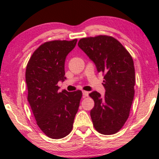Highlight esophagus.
<instances>
[{"label":"esophagus","mask_w":159,"mask_h":159,"mask_svg":"<svg viewBox=\"0 0 159 159\" xmlns=\"http://www.w3.org/2000/svg\"><path fill=\"white\" fill-rule=\"evenodd\" d=\"M82 94H83L84 98L87 97L89 96V92H87V91H82Z\"/></svg>","instance_id":"obj_1"}]
</instances>
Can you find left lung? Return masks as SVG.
Here are the masks:
<instances>
[{
  "mask_svg": "<svg viewBox=\"0 0 159 159\" xmlns=\"http://www.w3.org/2000/svg\"><path fill=\"white\" fill-rule=\"evenodd\" d=\"M78 47L105 73V93L93 91L95 105L90 116L96 130L103 134H115L129 116L134 95L135 72L132 56L118 40L108 36L81 39Z\"/></svg>",
  "mask_w": 159,
  "mask_h": 159,
  "instance_id": "8db88e82",
  "label": "left lung"
}]
</instances>
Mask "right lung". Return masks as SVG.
<instances>
[{"label":"right lung","mask_w":159,"mask_h":159,"mask_svg":"<svg viewBox=\"0 0 159 159\" xmlns=\"http://www.w3.org/2000/svg\"><path fill=\"white\" fill-rule=\"evenodd\" d=\"M76 43V39L43 43L27 65V100L38 126L53 139L63 138L71 132L82 96L81 90L58 92L57 83L66 79V57Z\"/></svg>","instance_id":"1"}]
</instances>
